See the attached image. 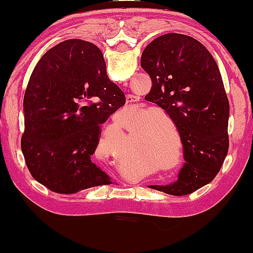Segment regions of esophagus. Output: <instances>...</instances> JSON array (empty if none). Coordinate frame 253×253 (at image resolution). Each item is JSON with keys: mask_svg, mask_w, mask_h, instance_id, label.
I'll return each instance as SVG.
<instances>
[{"mask_svg": "<svg viewBox=\"0 0 253 253\" xmlns=\"http://www.w3.org/2000/svg\"><path fill=\"white\" fill-rule=\"evenodd\" d=\"M135 101H136V98L133 96V95H129V96H127V106L133 107V104H134Z\"/></svg>", "mask_w": 253, "mask_h": 253, "instance_id": "obj_1", "label": "esophagus"}]
</instances>
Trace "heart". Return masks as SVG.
<instances>
[{
	"mask_svg": "<svg viewBox=\"0 0 253 253\" xmlns=\"http://www.w3.org/2000/svg\"><path fill=\"white\" fill-rule=\"evenodd\" d=\"M150 119L145 121L149 124ZM169 145V136L161 127H158V123L153 121L146 128V132L141 136L140 140L136 141L134 147L140 152L141 156L152 155L159 163L170 164L171 153Z\"/></svg>",
	"mask_w": 253,
	"mask_h": 253,
	"instance_id": "obj_1",
	"label": "heart"
}]
</instances>
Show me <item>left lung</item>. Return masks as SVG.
<instances>
[{
    "label": "left lung",
    "instance_id": "8db88e82",
    "mask_svg": "<svg viewBox=\"0 0 253 253\" xmlns=\"http://www.w3.org/2000/svg\"><path fill=\"white\" fill-rule=\"evenodd\" d=\"M140 64L152 81L145 100L172 119L185 159L175 183L151 188L188 195L215 178L228 152L229 103L221 74L199 40L178 33L151 42Z\"/></svg>",
    "mask_w": 253,
    "mask_h": 253
}]
</instances>
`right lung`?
<instances>
[{"label":"right lung","instance_id":"add662e5","mask_svg":"<svg viewBox=\"0 0 253 253\" xmlns=\"http://www.w3.org/2000/svg\"><path fill=\"white\" fill-rule=\"evenodd\" d=\"M125 103L97 46L69 39L50 48L37 63L24 97L21 150L33 178L68 195L110 184L91 156L100 126Z\"/></svg>","mask_w":253,"mask_h":253}]
</instances>
